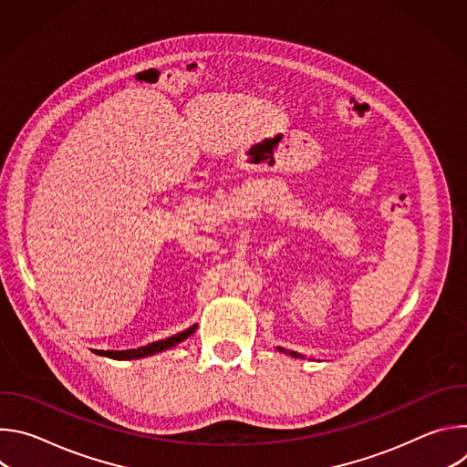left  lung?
<instances>
[{"label": "left lung", "mask_w": 467, "mask_h": 467, "mask_svg": "<svg viewBox=\"0 0 467 467\" xmlns=\"http://www.w3.org/2000/svg\"><path fill=\"white\" fill-rule=\"evenodd\" d=\"M277 349H279L281 353H288V355H290V357H294V358H299V357H301V355H299V353H296V351H285L283 348H277Z\"/></svg>", "instance_id": "8db88e82"}]
</instances>
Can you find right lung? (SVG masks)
I'll use <instances>...</instances> for the list:
<instances>
[{
  "label": "right lung",
  "mask_w": 467,
  "mask_h": 467,
  "mask_svg": "<svg viewBox=\"0 0 467 467\" xmlns=\"http://www.w3.org/2000/svg\"><path fill=\"white\" fill-rule=\"evenodd\" d=\"M197 325H192L188 327L186 330L179 332V335L175 337H170L166 340H159V342H153V344H148L144 348H139V349H125V351H94L96 355H101V357H109V358H114V360H137V358H144V357H151L155 353H162L177 344H181L182 340H186L190 335H193Z\"/></svg>",
  "instance_id": "add662e5"
}]
</instances>
